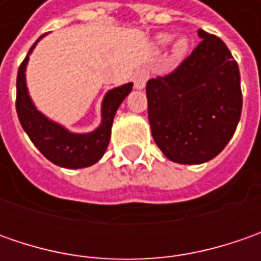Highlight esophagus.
Listing matches in <instances>:
<instances>
[{"label":"esophagus","instance_id":"1","mask_svg":"<svg viewBox=\"0 0 261 261\" xmlns=\"http://www.w3.org/2000/svg\"><path fill=\"white\" fill-rule=\"evenodd\" d=\"M148 71L146 69H138L134 74V84H135L136 90H142L145 87L146 81H148Z\"/></svg>","mask_w":261,"mask_h":261}]
</instances>
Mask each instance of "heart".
<instances>
[{"label":"heart","instance_id":"obj_1","mask_svg":"<svg viewBox=\"0 0 261 261\" xmlns=\"http://www.w3.org/2000/svg\"><path fill=\"white\" fill-rule=\"evenodd\" d=\"M171 39H173V36L168 35V33H161V35H156L155 36V45L160 46V47H164L167 46L170 42H171ZM189 50V39L186 37V36H180V37H177L174 42H173V45H171V58L173 59H181L183 56L186 55V52Z\"/></svg>","mask_w":261,"mask_h":261}]
</instances>
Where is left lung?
<instances>
[{
    "mask_svg": "<svg viewBox=\"0 0 261 261\" xmlns=\"http://www.w3.org/2000/svg\"><path fill=\"white\" fill-rule=\"evenodd\" d=\"M202 42L167 76L146 83L148 120L173 163L203 164L229 142L243 109L240 69L226 45L199 29Z\"/></svg>",
    "mask_w": 261,
    "mask_h": 261,
    "instance_id": "8db88e82",
    "label": "left lung"
}]
</instances>
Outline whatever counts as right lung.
I'll use <instances>...</instances> for the list:
<instances>
[{"label": "right lung", "instance_id": "right-lung-1", "mask_svg": "<svg viewBox=\"0 0 261 261\" xmlns=\"http://www.w3.org/2000/svg\"><path fill=\"white\" fill-rule=\"evenodd\" d=\"M42 37H39L35 45L30 47L29 55L25 56L23 64L18 68L15 103L18 120L36 148L55 166L71 170L93 166L105 155L110 142L116 112L132 91L134 83H126L106 93L101 101V120L94 130L86 134L71 132L64 125L49 119L40 110H37L35 101L29 94L25 81L29 56L32 55Z\"/></svg>", "mask_w": 261, "mask_h": 261}]
</instances>
